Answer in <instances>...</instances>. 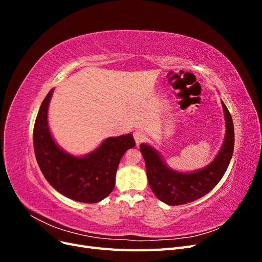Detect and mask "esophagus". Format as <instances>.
<instances>
[{"instance_id":"esophagus-1","label":"esophagus","mask_w":262,"mask_h":262,"mask_svg":"<svg viewBox=\"0 0 262 262\" xmlns=\"http://www.w3.org/2000/svg\"><path fill=\"white\" fill-rule=\"evenodd\" d=\"M133 138H134V141H136V143L140 144L146 139V136H145L144 132L137 130L136 132H133Z\"/></svg>"}]
</instances>
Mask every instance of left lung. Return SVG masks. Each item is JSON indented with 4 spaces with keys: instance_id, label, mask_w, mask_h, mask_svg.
<instances>
[{
    "instance_id": "1",
    "label": "left lung",
    "mask_w": 262,
    "mask_h": 262,
    "mask_svg": "<svg viewBox=\"0 0 262 262\" xmlns=\"http://www.w3.org/2000/svg\"><path fill=\"white\" fill-rule=\"evenodd\" d=\"M225 137L214 160L203 168L179 171L166 164L162 154L152 145L142 143L140 150L145 161L148 185L157 199L168 205H180L198 200L210 192L224 176L234 152V124L223 101Z\"/></svg>"
}]
</instances>
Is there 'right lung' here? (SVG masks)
<instances>
[{"instance_id":"1","label":"right lung","mask_w":262,"mask_h":262,"mask_svg":"<svg viewBox=\"0 0 262 262\" xmlns=\"http://www.w3.org/2000/svg\"><path fill=\"white\" fill-rule=\"evenodd\" d=\"M53 89L39 108L34 126L36 160L47 181L71 200L97 203L113 191L121 157L136 146L131 133L107 138L85 155L68 153L53 139L48 122Z\"/></svg>"}]
</instances>
